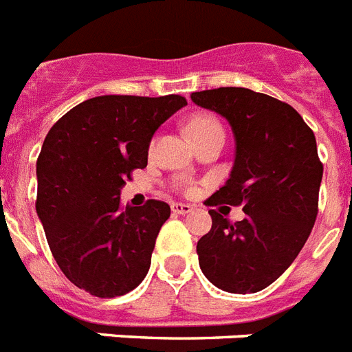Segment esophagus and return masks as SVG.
I'll list each match as a JSON object with an SVG mask.
<instances>
[{
  "label": "esophagus",
  "instance_id": "34e87169",
  "mask_svg": "<svg viewBox=\"0 0 352 352\" xmlns=\"http://www.w3.org/2000/svg\"><path fill=\"white\" fill-rule=\"evenodd\" d=\"M191 208L190 204H184V202H173L171 204V211L173 213H177V215H188V213H191Z\"/></svg>",
  "mask_w": 352,
  "mask_h": 352
}]
</instances>
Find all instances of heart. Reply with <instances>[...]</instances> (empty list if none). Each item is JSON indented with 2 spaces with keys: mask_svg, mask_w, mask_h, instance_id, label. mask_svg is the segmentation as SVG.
I'll return each mask as SVG.
<instances>
[{
  "mask_svg": "<svg viewBox=\"0 0 352 352\" xmlns=\"http://www.w3.org/2000/svg\"><path fill=\"white\" fill-rule=\"evenodd\" d=\"M211 131H224L219 119L213 116H197L188 122V133H190V137L204 135V133H211ZM175 188L184 191V193H191L193 191V186H191V182L188 179H177Z\"/></svg>",
  "mask_w": 352,
  "mask_h": 352,
  "instance_id": "heart-1",
  "label": "heart"
}]
</instances>
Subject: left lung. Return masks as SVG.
I'll return each mask as SVG.
<instances>
[{"label": "left lung", "mask_w": 352, "mask_h": 352, "mask_svg": "<svg viewBox=\"0 0 352 352\" xmlns=\"http://www.w3.org/2000/svg\"><path fill=\"white\" fill-rule=\"evenodd\" d=\"M191 101L226 117L235 135L231 175L208 206H242L245 213L231 224L210 210L199 265L219 289L256 293L293 264L315 226L324 173L315 133L287 102L250 88L202 90Z\"/></svg>", "instance_id": "obj_1"}]
</instances>
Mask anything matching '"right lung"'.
Listing matches in <instances>:
<instances>
[{"mask_svg":"<svg viewBox=\"0 0 352 352\" xmlns=\"http://www.w3.org/2000/svg\"><path fill=\"white\" fill-rule=\"evenodd\" d=\"M186 104L181 96H99L67 111L37 157L36 211L59 270L99 298L135 289L170 206L121 204V188L146 168L157 128Z\"/></svg>","mask_w":352,"mask_h":352,"instance_id":"add662e5","label":"right lung"}]
</instances>
